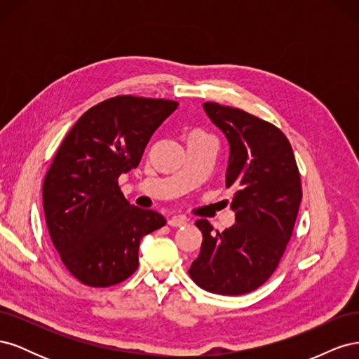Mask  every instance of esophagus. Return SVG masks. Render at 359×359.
Segmentation results:
<instances>
[{"label":"esophagus","mask_w":359,"mask_h":359,"mask_svg":"<svg viewBox=\"0 0 359 359\" xmlns=\"http://www.w3.org/2000/svg\"><path fill=\"white\" fill-rule=\"evenodd\" d=\"M168 224L172 226V227H181V226L187 224V219L184 215H175V217H172V219L168 220Z\"/></svg>","instance_id":"esophagus-1"}]
</instances>
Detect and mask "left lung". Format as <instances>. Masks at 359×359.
I'll use <instances>...</instances> for the list:
<instances>
[{"label": "left lung", "instance_id": "1", "mask_svg": "<svg viewBox=\"0 0 359 359\" xmlns=\"http://www.w3.org/2000/svg\"><path fill=\"white\" fill-rule=\"evenodd\" d=\"M203 111L229 142L226 187L235 224L212 232L198 220L203 241L189 269L199 287L219 295H243L262 286L278 266L302 199L299 172L287 137L252 114L219 103Z\"/></svg>", "mask_w": 359, "mask_h": 359}]
</instances>
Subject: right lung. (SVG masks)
Segmentation results:
<instances>
[{"label":"right lung","mask_w":359,"mask_h":359,"mask_svg":"<svg viewBox=\"0 0 359 359\" xmlns=\"http://www.w3.org/2000/svg\"><path fill=\"white\" fill-rule=\"evenodd\" d=\"M177 102L118 95L86 111L64 137L43 182V208L62 264L81 283L118 285L139 265L142 238L166 224L130 205L118 178L137 168Z\"/></svg>","instance_id":"obj_1"}]
</instances>
